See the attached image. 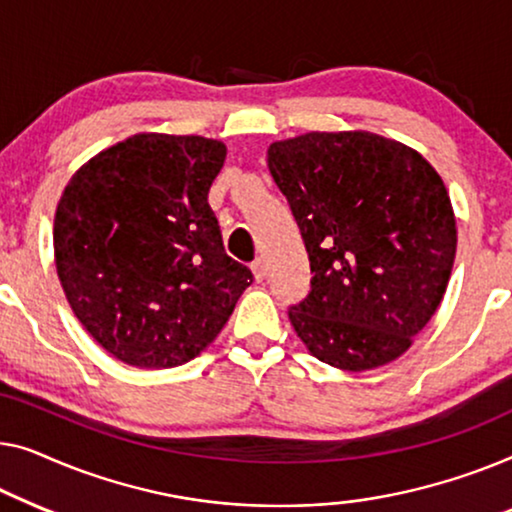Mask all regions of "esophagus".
I'll return each mask as SVG.
<instances>
[{"label":"esophagus","instance_id":"34e87169","mask_svg":"<svg viewBox=\"0 0 512 512\" xmlns=\"http://www.w3.org/2000/svg\"><path fill=\"white\" fill-rule=\"evenodd\" d=\"M250 269H253L255 280H264V276H266V266H264V259H262V257H257L255 262L250 264Z\"/></svg>","mask_w":512,"mask_h":512}]
</instances>
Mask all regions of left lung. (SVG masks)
Masks as SVG:
<instances>
[{
    "instance_id": "obj_1",
    "label": "left lung",
    "mask_w": 512,
    "mask_h": 512,
    "mask_svg": "<svg viewBox=\"0 0 512 512\" xmlns=\"http://www.w3.org/2000/svg\"><path fill=\"white\" fill-rule=\"evenodd\" d=\"M269 171L311 259L290 322L313 357L343 371L390 364L441 304L457 253L448 190L394 139L308 132L276 141Z\"/></svg>"
}]
</instances>
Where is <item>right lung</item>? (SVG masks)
Instances as JSON below:
<instances>
[{"instance_id": "obj_1", "label": "right lung", "mask_w": 512, "mask_h": 512, "mask_svg": "<svg viewBox=\"0 0 512 512\" xmlns=\"http://www.w3.org/2000/svg\"><path fill=\"white\" fill-rule=\"evenodd\" d=\"M222 141L134 134L85 162L55 211L71 311L115 359L171 369L197 357L253 283L225 253L208 190Z\"/></svg>"}]
</instances>
